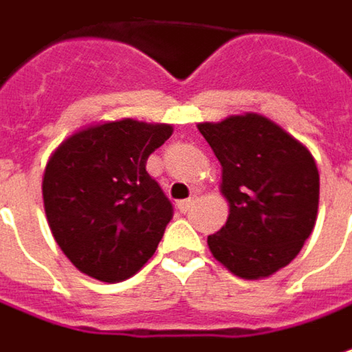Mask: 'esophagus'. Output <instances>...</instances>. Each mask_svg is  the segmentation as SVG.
I'll list each match as a JSON object with an SVG mask.
<instances>
[{
  "instance_id": "1",
  "label": "esophagus",
  "mask_w": 352,
  "mask_h": 352,
  "mask_svg": "<svg viewBox=\"0 0 352 352\" xmlns=\"http://www.w3.org/2000/svg\"><path fill=\"white\" fill-rule=\"evenodd\" d=\"M192 204H194V197H190V199H182V201H178V204H176V208H178V211H182V213H186V211L192 208Z\"/></svg>"
}]
</instances>
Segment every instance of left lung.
Returning <instances> with one entry per match:
<instances>
[{
    "label": "left lung",
    "instance_id": "obj_1",
    "mask_svg": "<svg viewBox=\"0 0 352 352\" xmlns=\"http://www.w3.org/2000/svg\"><path fill=\"white\" fill-rule=\"evenodd\" d=\"M221 162L219 190L229 217L208 236L215 261L243 280H263L288 266L311 235L319 172L309 148L258 113L197 123Z\"/></svg>",
    "mask_w": 352,
    "mask_h": 352
}]
</instances>
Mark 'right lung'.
Instances as JSON below:
<instances>
[{"label": "right lung", "mask_w": 352, "mask_h": 352, "mask_svg": "<svg viewBox=\"0 0 352 352\" xmlns=\"http://www.w3.org/2000/svg\"><path fill=\"white\" fill-rule=\"evenodd\" d=\"M172 131L129 117L100 121L68 135L48 156V227L80 272L113 284L137 274L155 254L172 204L144 166Z\"/></svg>", "instance_id": "1"}]
</instances>
